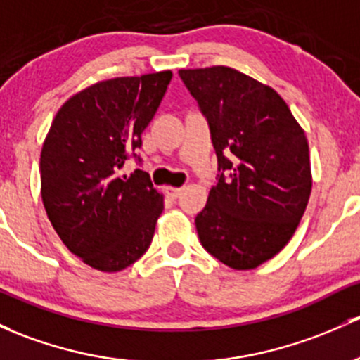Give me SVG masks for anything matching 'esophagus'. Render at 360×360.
Instances as JSON below:
<instances>
[{
    "mask_svg": "<svg viewBox=\"0 0 360 360\" xmlns=\"http://www.w3.org/2000/svg\"><path fill=\"white\" fill-rule=\"evenodd\" d=\"M164 191H165V195L167 196H170V198H177V196L181 195V188H174V186H165L164 188Z\"/></svg>",
    "mask_w": 360,
    "mask_h": 360,
    "instance_id": "obj_1",
    "label": "esophagus"
}]
</instances>
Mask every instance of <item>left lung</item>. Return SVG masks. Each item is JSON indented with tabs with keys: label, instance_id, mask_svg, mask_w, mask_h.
Here are the masks:
<instances>
[{
	"label": "left lung",
	"instance_id": "1",
	"mask_svg": "<svg viewBox=\"0 0 360 360\" xmlns=\"http://www.w3.org/2000/svg\"><path fill=\"white\" fill-rule=\"evenodd\" d=\"M179 75L209 120L221 170L195 219L198 238L231 269H255L285 248L307 209L305 132L274 89L240 70L215 65Z\"/></svg>",
	"mask_w": 360,
	"mask_h": 360
}]
</instances>
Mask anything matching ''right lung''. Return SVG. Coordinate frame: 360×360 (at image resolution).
<instances>
[{
  "instance_id": "add662e5",
  "label": "right lung",
  "mask_w": 360,
  "mask_h": 360,
  "mask_svg": "<svg viewBox=\"0 0 360 360\" xmlns=\"http://www.w3.org/2000/svg\"><path fill=\"white\" fill-rule=\"evenodd\" d=\"M172 72L96 82L56 112L41 150V198L60 240L93 269L117 272L146 252L164 196L150 176L120 174ZM139 160V157H136Z\"/></svg>"
}]
</instances>
